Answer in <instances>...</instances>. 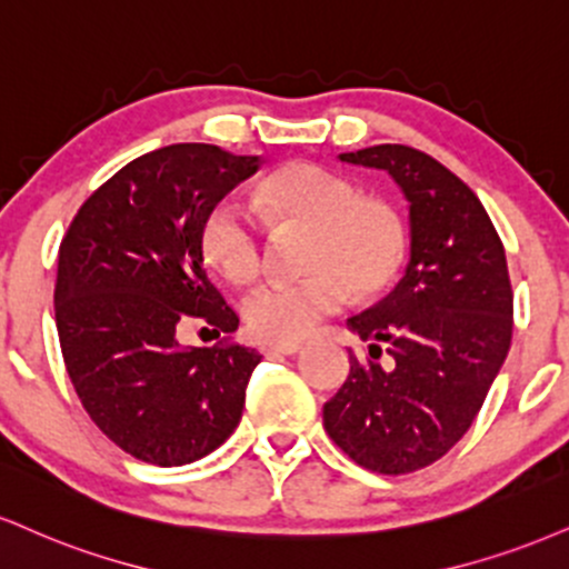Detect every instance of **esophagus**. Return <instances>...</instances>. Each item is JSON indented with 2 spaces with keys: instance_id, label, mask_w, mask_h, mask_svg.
I'll return each instance as SVG.
<instances>
[{
  "instance_id": "34e87169",
  "label": "esophagus",
  "mask_w": 569,
  "mask_h": 569,
  "mask_svg": "<svg viewBox=\"0 0 569 569\" xmlns=\"http://www.w3.org/2000/svg\"><path fill=\"white\" fill-rule=\"evenodd\" d=\"M259 350H262L267 358H272V355H297L302 350V345H299V341H267Z\"/></svg>"
}]
</instances>
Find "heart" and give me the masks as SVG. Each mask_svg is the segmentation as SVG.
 Listing matches in <instances>:
<instances>
[{
	"label": "heart",
	"mask_w": 569,
	"mask_h": 569,
	"mask_svg": "<svg viewBox=\"0 0 569 569\" xmlns=\"http://www.w3.org/2000/svg\"><path fill=\"white\" fill-rule=\"evenodd\" d=\"M257 207L270 222L310 228L299 280L267 283L243 302L246 323L264 341H299L350 297H379L406 262L408 232L395 207L362 198L347 177L318 163H289L257 188ZM207 262L224 280L249 286L262 276L264 238L257 219L232 198L211 203L198 228Z\"/></svg>",
	"instance_id": "1"
}]
</instances>
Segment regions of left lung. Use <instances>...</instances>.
I'll use <instances>...</instances> for the list:
<instances>
[{
    "mask_svg": "<svg viewBox=\"0 0 569 569\" xmlns=\"http://www.w3.org/2000/svg\"><path fill=\"white\" fill-rule=\"evenodd\" d=\"M339 159L400 184L410 262L389 297L347 320L371 347L350 352L323 427L360 467L410 475L467 435L501 371L515 326L506 251L475 190L432 156L387 142Z\"/></svg>",
    "mask_w": 569,
    "mask_h": 569,
    "instance_id": "1",
    "label": "left lung"
}]
</instances>
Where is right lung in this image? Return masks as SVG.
<instances>
[{"instance_id":"add662e5","label":"right lung","mask_w":569,"mask_h":569,"mask_svg":"<svg viewBox=\"0 0 569 569\" xmlns=\"http://www.w3.org/2000/svg\"><path fill=\"white\" fill-rule=\"evenodd\" d=\"M257 169L259 156L207 142L150 150L81 203L60 241L54 323L66 371L89 419L137 461H198L241 421L262 355L230 341L238 315L211 283L198 228ZM188 322L226 339L182 348Z\"/></svg>"}]
</instances>
